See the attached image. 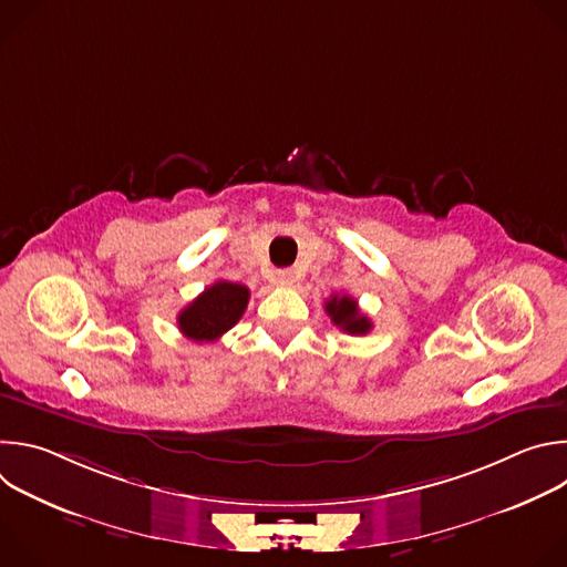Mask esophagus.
<instances>
[{"instance_id":"obj_1","label":"esophagus","mask_w":567,"mask_h":567,"mask_svg":"<svg viewBox=\"0 0 567 567\" xmlns=\"http://www.w3.org/2000/svg\"><path fill=\"white\" fill-rule=\"evenodd\" d=\"M293 280H296V278H293V274H291L289 269H282V271L276 274V282H278L280 287H291Z\"/></svg>"}]
</instances>
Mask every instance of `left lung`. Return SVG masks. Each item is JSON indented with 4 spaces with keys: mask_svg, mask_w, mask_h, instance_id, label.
Segmentation results:
<instances>
[{
    "mask_svg": "<svg viewBox=\"0 0 567 567\" xmlns=\"http://www.w3.org/2000/svg\"><path fill=\"white\" fill-rule=\"evenodd\" d=\"M326 311L332 318V322L337 328H341L343 332L352 334V337H363L372 330V322L365 313H361L357 300L352 296H332L326 302Z\"/></svg>",
    "mask_w": 567,
    "mask_h": 567,
    "instance_id": "obj_1",
    "label": "left lung"
}]
</instances>
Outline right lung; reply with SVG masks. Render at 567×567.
Here are the masks:
<instances>
[{"mask_svg": "<svg viewBox=\"0 0 567 567\" xmlns=\"http://www.w3.org/2000/svg\"><path fill=\"white\" fill-rule=\"evenodd\" d=\"M247 305L249 289L245 285L217 280L179 311V330L195 343H213L235 326Z\"/></svg>", "mask_w": 567, "mask_h": 567, "instance_id": "1", "label": "right lung"}]
</instances>
